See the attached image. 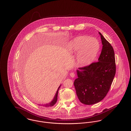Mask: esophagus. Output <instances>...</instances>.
<instances>
[{
    "instance_id": "34e87169",
    "label": "esophagus",
    "mask_w": 131,
    "mask_h": 131,
    "mask_svg": "<svg viewBox=\"0 0 131 131\" xmlns=\"http://www.w3.org/2000/svg\"><path fill=\"white\" fill-rule=\"evenodd\" d=\"M70 76L71 77H72V78H74V77H75V74L74 73H70Z\"/></svg>"
}]
</instances>
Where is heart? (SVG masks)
I'll list each match as a JSON object with an SVG mask.
<instances>
[{"label": "heart", "mask_w": 131, "mask_h": 131, "mask_svg": "<svg viewBox=\"0 0 131 131\" xmlns=\"http://www.w3.org/2000/svg\"><path fill=\"white\" fill-rule=\"evenodd\" d=\"M100 43L95 38L87 36H80L70 41L69 48L70 51L77 54L79 64L87 66L94 60L100 49Z\"/></svg>", "instance_id": "heart-1"}]
</instances>
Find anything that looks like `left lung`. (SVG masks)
<instances>
[{
	"mask_svg": "<svg viewBox=\"0 0 131 131\" xmlns=\"http://www.w3.org/2000/svg\"><path fill=\"white\" fill-rule=\"evenodd\" d=\"M102 49L97 62L77 70L74 82L80 102L92 105L101 101L110 90L116 72L114 52L111 44L99 32Z\"/></svg>",
	"mask_w": 131,
	"mask_h": 131,
	"instance_id": "left-lung-1",
	"label": "left lung"
}]
</instances>
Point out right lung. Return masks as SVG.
Returning <instances> with one entry per match:
<instances>
[{
    "instance_id": "right-lung-1",
    "label": "right lung",
    "mask_w": 131,
    "mask_h": 131,
    "mask_svg": "<svg viewBox=\"0 0 131 131\" xmlns=\"http://www.w3.org/2000/svg\"><path fill=\"white\" fill-rule=\"evenodd\" d=\"M60 86H61V85L59 86V87H58V89H57V91H56V95H55V96L54 97L53 99V100H52L50 103H47V104H44V105H43V106H45V107L52 106H53V105L56 103V101H57V100L58 92V90H59V88L60 87ZM41 105H42V104H41Z\"/></svg>"
}]
</instances>
